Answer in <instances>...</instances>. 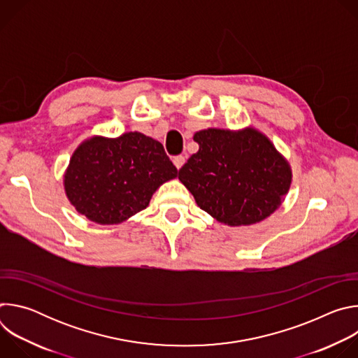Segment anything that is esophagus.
<instances>
[{
	"label": "esophagus",
	"instance_id": "34e87169",
	"mask_svg": "<svg viewBox=\"0 0 358 358\" xmlns=\"http://www.w3.org/2000/svg\"><path fill=\"white\" fill-rule=\"evenodd\" d=\"M173 163H174V166L180 170V169L184 166V163H185V157H184V156H177V157L173 159Z\"/></svg>",
	"mask_w": 358,
	"mask_h": 358
}]
</instances>
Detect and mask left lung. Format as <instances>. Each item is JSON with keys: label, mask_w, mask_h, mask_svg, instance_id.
Returning <instances> with one entry per match:
<instances>
[{"label": "left lung", "mask_w": 358, "mask_h": 358, "mask_svg": "<svg viewBox=\"0 0 358 358\" xmlns=\"http://www.w3.org/2000/svg\"><path fill=\"white\" fill-rule=\"evenodd\" d=\"M199 148L180 169L178 180L196 206L217 221L252 225L279 207L292 184V169L259 130L206 129L194 134Z\"/></svg>", "instance_id": "1"}]
</instances>
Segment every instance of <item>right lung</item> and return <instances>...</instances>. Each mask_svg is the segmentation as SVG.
Returning a JSON list of instances; mask_svg holds the SVG:
<instances>
[{"mask_svg": "<svg viewBox=\"0 0 358 358\" xmlns=\"http://www.w3.org/2000/svg\"><path fill=\"white\" fill-rule=\"evenodd\" d=\"M177 177L160 141L138 131L93 136L78 145L64 176L75 210L100 225L120 224L148 207L157 188Z\"/></svg>", "mask_w": 358, "mask_h": 358, "instance_id": "1", "label": "right lung"}]
</instances>
